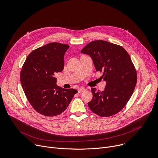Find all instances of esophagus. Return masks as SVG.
<instances>
[{
  "instance_id": "34e87169",
  "label": "esophagus",
  "mask_w": 158,
  "mask_h": 158,
  "mask_svg": "<svg viewBox=\"0 0 158 158\" xmlns=\"http://www.w3.org/2000/svg\"><path fill=\"white\" fill-rule=\"evenodd\" d=\"M85 90H86V89H85V88H84V87H81L78 89V93H82V92L85 91Z\"/></svg>"
}]
</instances>
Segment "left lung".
<instances>
[{
    "mask_svg": "<svg viewBox=\"0 0 158 158\" xmlns=\"http://www.w3.org/2000/svg\"><path fill=\"white\" fill-rule=\"evenodd\" d=\"M91 57L97 71L106 82L102 91L91 88L88 106L94 113L109 117L119 112L130 99L137 82V74L130 56L121 46L105 40L89 43L81 51Z\"/></svg>",
    "mask_w": 158,
    "mask_h": 158,
    "instance_id": "left-lung-1",
    "label": "left lung"
}]
</instances>
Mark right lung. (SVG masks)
I'll return each mask as SVG.
<instances>
[{
	"label": "right lung",
	"mask_w": 158,
	"mask_h": 158,
	"mask_svg": "<svg viewBox=\"0 0 158 158\" xmlns=\"http://www.w3.org/2000/svg\"><path fill=\"white\" fill-rule=\"evenodd\" d=\"M69 46L52 42L27 56L20 72V82L32 107L40 114L55 117L68 107L77 90L59 87L55 76L63 71L64 54Z\"/></svg>",
	"instance_id": "right-lung-1"
}]
</instances>
